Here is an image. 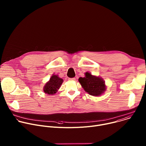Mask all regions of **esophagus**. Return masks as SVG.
<instances>
[{
	"label": "esophagus",
	"instance_id": "esophagus-1",
	"mask_svg": "<svg viewBox=\"0 0 146 146\" xmlns=\"http://www.w3.org/2000/svg\"><path fill=\"white\" fill-rule=\"evenodd\" d=\"M69 80H71V81H75L76 78H69Z\"/></svg>",
	"mask_w": 146,
	"mask_h": 146
}]
</instances>
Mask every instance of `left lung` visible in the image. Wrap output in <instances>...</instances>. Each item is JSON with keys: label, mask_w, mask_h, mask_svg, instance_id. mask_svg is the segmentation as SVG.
<instances>
[{"label": "left lung", "mask_w": 146, "mask_h": 146, "mask_svg": "<svg viewBox=\"0 0 146 146\" xmlns=\"http://www.w3.org/2000/svg\"><path fill=\"white\" fill-rule=\"evenodd\" d=\"M78 81L84 91L92 96H100L106 90L105 81L103 79L88 72L85 73V77H80Z\"/></svg>", "instance_id": "left-lung-1"}]
</instances>
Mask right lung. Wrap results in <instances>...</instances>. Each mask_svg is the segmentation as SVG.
Segmentation results:
<instances>
[{
    "mask_svg": "<svg viewBox=\"0 0 146 146\" xmlns=\"http://www.w3.org/2000/svg\"><path fill=\"white\" fill-rule=\"evenodd\" d=\"M63 82V79L60 78L58 75L53 74L43 87L44 92L50 95H54L58 92Z\"/></svg>",
    "mask_w": 146,
    "mask_h": 146,
    "instance_id": "1",
    "label": "right lung"
}]
</instances>
